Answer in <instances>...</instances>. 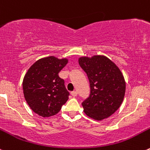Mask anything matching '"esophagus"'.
<instances>
[{
  "mask_svg": "<svg viewBox=\"0 0 150 150\" xmlns=\"http://www.w3.org/2000/svg\"><path fill=\"white\" fill-rule=\"evenodd\" d=\"M71 95H72V96L75 97L77 95H78V93H77V91H72L71 92Z\"/></svg>",
  "mask_w": 150,
  "mask_h": 150,
  "instance_id": "1",
  "label": "esophagus"
}]
</instances>
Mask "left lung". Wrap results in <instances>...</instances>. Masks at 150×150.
<instances>
[{
	"mask_svg": "<svg viewBox=\"0 0 150 150\" xmlns=\"http://www.w3.org/2000/svg\"><path fill=\"white\" fill-rule=\"evenodd\" d=\"M79 65L87 73L90 93L82 102L83 111L96 120L108 118L120 107L125 92V82L120 69L105 56L83 57Z\"/></svg>",
	"mask_w": 150,
	"mask_h": 150,
	"instance_id": "left-lung-1",
	"label": "left lung"
}]
</instances>
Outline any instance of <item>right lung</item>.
Wrapping results in <instances>:
<instances>
[{
    "label": "right lung",
    "instance_id": "obj_1",
    "mask_svg": "<svg viewBox=\"0 0 150 150\" xmlns=\"http://www.w3.org/2000/svg\"><path fill=\"white\" fill-rule=\"evenodd\" d=\"M67 63V59L60 60L53 56L40 59L25 75L22 85L25 100L38 115H55L68 100L69 93L64 80L58 75Z\"/></svg>",
    "mask_w": 150,
    "mask_h": 150
}]
</instances>
